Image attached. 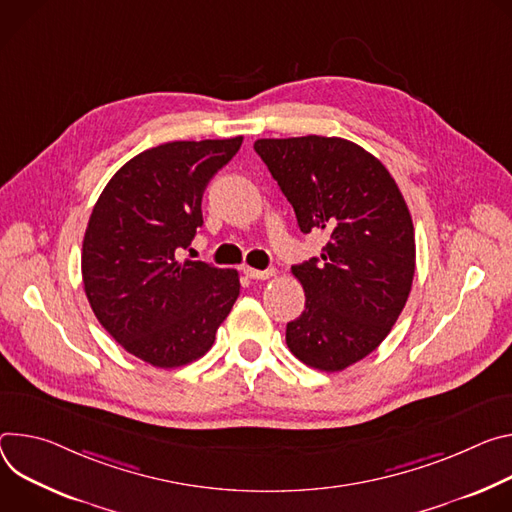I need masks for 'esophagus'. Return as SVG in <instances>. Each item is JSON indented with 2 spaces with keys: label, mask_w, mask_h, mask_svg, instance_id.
<instances>
[{
  "label": "esophagus",
  "mask_w": 512,
  "mask_h": 512,
  "mask_svg": "<svg viewBox=\"0 0 512 512\" xmlns=\"http://www.w3.org/2000/svg\"><path fill=\"white\" fill-rule=\"evenodd\" d=\"M242 272H244L248 278H252V280H266V278L274 276V270H272V268H270V270H256V268L244 266Z\"/></svg>",
  "instance_id": "esophagus-1"
}]
</instances>
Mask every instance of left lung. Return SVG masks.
<instances>
[{"label":"left lung","mask_w":512,"mask_h":512,"mask_svg":"<svg viewBox=\"0 0 512 512\" xmlns=\"http://www.w3.org/2000/svg\"><path fill=\"white\" fill-rule=\"evenodd\" d=\"M254 150L295 209L323 232L321 258L293 266L305 311L287 346L307 366L339 372L374 352L411 293L415 227L386 166L344 138H262Z\"/></svg>","instance_id":"1"}]
</instances>
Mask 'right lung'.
Here are the masks:
<instances>
[{"mask_svg":"<svg viewBox=\"0 0 512 512\" xmlns=\"http://www.w3.org/2000/svg\"><path fill=\"white\" fill-rule=\"evenodd\" d=\"M242 140H179L140 152L111 177L89 217L81 254L89 305L126 352L156 368L207 354L240 295L238 270L179 262V254L203 225L207 183Z\"/></svg>","mask_w":512,"mask_h":512,"instance_id":"add662e5","label":"right lung"}]
</instances>
